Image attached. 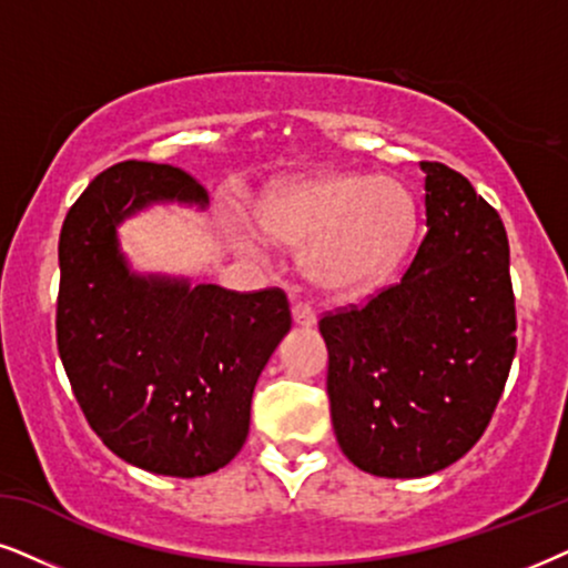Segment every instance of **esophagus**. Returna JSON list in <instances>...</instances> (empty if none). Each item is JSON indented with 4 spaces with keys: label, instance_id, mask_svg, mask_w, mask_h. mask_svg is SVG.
<instances>
[{
    "label": "esophagus",
    "instance_id": "1",
    "mask_svg": "<svg viewBox=\"0 0 568 568\" xmlns=\"http://www.w3.org/2000/svg\"><path fill=\"white\" fill-rule=\"evenodd\" d=\"M291 314H293V325H296V327H312L314 322H317V314H314V308L304 304V301H296V304H293V308H291Z\"/></svg>",
    "mask_w": 568,
    "mask_h": 568
}]
</instances>
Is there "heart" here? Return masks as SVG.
I'll return each mask as SVG.
<instances>
[{"instance_id": "1", "label": "heart", "mask_w": 568, "mask_h": 568, "mask_svg": "<svg viewBox=\"0 0 568 568\" xmlns=\"http://www.w3.org/2000/svg\"><path fill=\"white\" fill-rule=\"evenodd\" d=\"M262 233L304 246V272L327 293L379 283L412 248L416 206L408 189L387 175H325L270 191L260 201ZM248 246L262 235L243 233Z\"/></svg>"}]
</instances>
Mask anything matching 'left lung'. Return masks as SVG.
<instances>
[{
  "instance_id": "obj_1",
  "label": "left lung",
  "mask_w": 568,
  "mask_h": 568,
  "mask_svg": "<svg viewBox=\"0 0 568 568\" xmlns=\"http://www.w3.org/2000/svg\"><path fill=\"white\" fill-rule=\"evenodd\" d=\"M427 235L400 283L327 314L337 445L375 477H427L483 437L516 354L508 239L498 212L440 162H422Z\"/></svg>"
}]
</instances>
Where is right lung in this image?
Returning a JSON list of instances; mask_svg holds the SVG:
<instances>
[{
    "label": "right lung",
    "instance_id": "right-lung-1",
    "mask_svg": "<svg viewBox=\"0 0 568 568\" xmlns=\"http://www.w3.org/2000/svg\"><path fill=\"white\" fill-rule=\"evenodd\" d=\"M154 204L210 206L183 170L120 162L91 181L60 233L57 346L93 433L123 462L204 477L248 437L256 379L291 329L280 288L235 293L139 272L118 227Z\"/></svg>",
    "mask_w": 568,
    "mask_h": 568
}]
</instances>
